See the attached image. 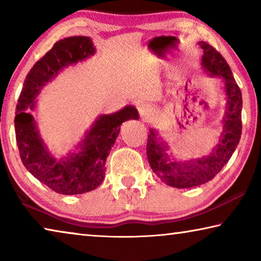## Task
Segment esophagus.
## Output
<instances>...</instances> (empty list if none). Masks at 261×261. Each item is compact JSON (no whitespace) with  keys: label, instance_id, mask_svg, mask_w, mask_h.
Here are the masks:
<instances>
[{"label":"esophagus","instance_id":"34e87169","mask_svg":"<svg viewBox=\"0 0 261 261\" xmlns=\"http://www.w3.org/2000/svg\"><path fill=\"white\" fill-rule=\"evenodd\" d=\"M137 109H138V113L140 117L143 118L144 121H147L152 115V107L147 103H138L137 105Z\"/></svg>","mask_w":261,"mask_h":261}]
</instances>
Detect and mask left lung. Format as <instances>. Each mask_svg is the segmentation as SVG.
I'll use <instances>...</instances> for the list:
<instances>
[{
    "mask_svg": "<svg viewBox=\"0 0 261 261\" xmlns=\"http://www.w3.org/2000/svg\"><path fill=\"white\" fill-rule=\"evenodd\" d=\"M198 45L202 49L201 69L210 77L221 79L226 96V110L222 118V134L212 151L200 158L178 161L167 153L168 145L159 130L149 129L147 159L154 173L163 183L177 189L199 187L213 179L235 152L242 135V92L236 84L226 60L205 41Z\"/></svg>",
    "mask_w": 261,
    "mask_h": 261,
    "instance_id": "left-lung-1",
    "label": "left lung"
}]
</instances>
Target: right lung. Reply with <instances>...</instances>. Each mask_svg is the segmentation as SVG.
Listing matches in <instances>:
<instances>
[{
    "label": "right lung",
    "instance_id": "1",
    "mask_svg": "<svg viewBox=\"0 0 261 261\" xmlns=\"http://www.w3.org/2000/svg\"><path fill=\"white\" fill-rule=\"evenodd\" d=\"M95 51L88 37L57 41L30 70L16 107L15 131L21 162L35 178L61 194H82L98 188L105 178L106 161L122 123L139 118L134 106H125L116 113L100 115L76 149L65 156L57 159L48 149L30 110L35 109L39 93L62 70L87 60Z\"/></svg>",
    "mask_w": 261,
    "mask_h": 261
}]
</instances>
